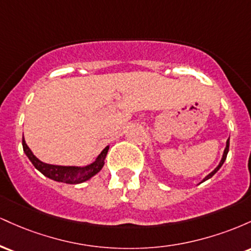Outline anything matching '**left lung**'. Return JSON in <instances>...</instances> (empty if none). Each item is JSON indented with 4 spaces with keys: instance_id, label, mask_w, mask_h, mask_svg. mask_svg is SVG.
I'll list each match as a JSON object with an SVG mask.
<instances>
[{
    "instance_id": "obj_1",
    "label": "left lung",
    "mask_w": 251,
    "mask_h": 251,
    "mask_svg": "<svg viewBox=\"0 0 251 251\" xmlns=\"http://www.w3.org/2000/svg\"><path fill=\"white\" fill-rule=\"evenodd\" d=\"M229 139H230V138H229ZM229 139H227V140H226V150H224V153H223V157H222V160H221L220 165H218V166H217V168H216V169L214 170V171H212V172H211V174H209L208 176H206V177H205V178H204V179H203V181H204V180H206V179H209V178H211V177H212V176H214V175L216 174V172H217V171H218V170H220V169H221V166H222V165H223L224 160H226V154H227V152H229Z\"/></svg>"
}]
</instances>
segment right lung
<instances>
[{
	"mask_svg": "<svg viewBox=\"0 0 251 251\" xmlns=\"http://www.w3.org/2000/svg\"><path fill=\"white\" fill-rule=\"evenodd\" d=\"M22 146H24L25 153L29 158V160L35 166V169L39 170L42 175L46 177L50 178V179L61 181L66 184H79L82 181L88 180L89 178L97 175L100 170L102 169L103 163H105V157L107 154L108 146L102 150V152L98 155L97 160L92 163L91 165L82 166V168H77V166H59V165H50V164L42 163L39 160L30 149L28 148L27 144L25 142V138H22Z\"/></svg>",
	"mask_w": 251,
	"mask_h": 251,
	"instance_id": "obj_1",
	"label": "right lung"
}]
</instances>
